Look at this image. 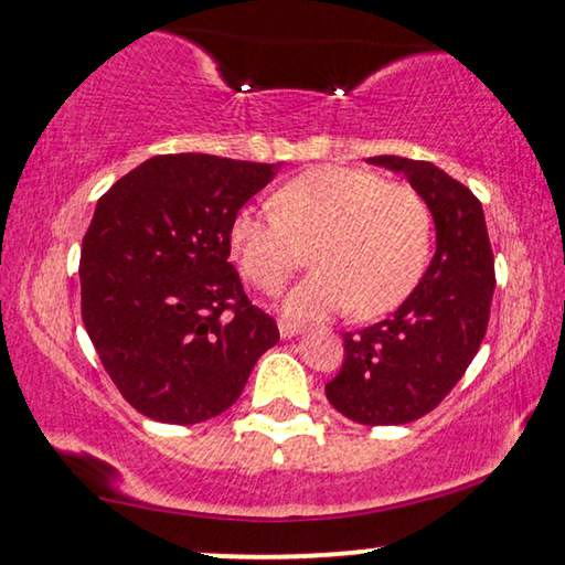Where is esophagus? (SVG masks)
Listing matches in <instances>:
<instances>
[{"instance_id":"34e87169","label":"esophagus","mask_w":565,"mask_h":565,"mask_svg":"<svg viewBox=\"0 0 565 565\" xmlns=\"http://www.w3.org/2000/svg\"><path fill=\"white\" fill-rule=\"evenodd\" d=\"M277 328H280V335H282V338L298 335V333L302 331L300 323H290V320H277Z\"/></svg>"}]
</instances>
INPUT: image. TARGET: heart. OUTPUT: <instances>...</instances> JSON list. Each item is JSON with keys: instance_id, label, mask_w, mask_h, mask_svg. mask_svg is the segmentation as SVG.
<instances>
[{"instance_id": "obj_1", "label": "heart", "mask_w": 565, "mask_h": 565, "mask_svg": "<svg viewBox=\"0 0 565 565\" xmlns=\"http://www.w3.org/2000/svg\"><path fill=\"white\" fill-rule=\"evenodd\" d=\"M273 206L234 214L230 249L263 292L282 290L312 249L318 275L288 298L292 316L349 308L353 318H379L402 306L427 270L431 212L409 184L371 169L316 167L277 189Z\"/></svg>"}]
</instances>
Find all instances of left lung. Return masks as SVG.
<instances>
[{"instance_id":"left-lung-1","label":"left lung","mask_w":565,"mask_h":565,"mask_svg":"<svg viewBox=\"0 0 565 565\" xmlns=\"http://www.w3.org/2000/svg\"><path fill=\"white\" fill-rule=\"evenodd\" d=\"M427 199L437 255L392 318L343 333V366L326 384L338 412L359 424H406L429 414L465 376L488 331L494 257L482 204L429 161L373 156Z\"/></svg>"}]
</instances>
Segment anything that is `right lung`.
<instances>
[{
	"label": "right lung",
	"mask_w": 565,
	"mask_h": 565,
	"mask_svg": "<svg viewBox=\"0 0 565 565\" xmlns=\"http://www.w3.org/2000/svg\"><path fill=\"white\" fill-rule=\"evenodd\" d=\"M273 163L153 156L98 199L83 237L81 310L95 353L136 412L199 424L237 402L280 341L230 263V224Z\"/></svg>",
	"instance_id": "1"
}]
</instances>
